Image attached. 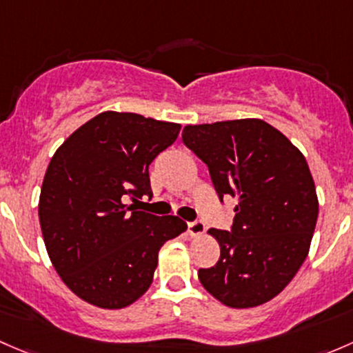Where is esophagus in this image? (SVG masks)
<instances>
[{
	"label": "esophagus",
	"instance_id": "esophagus-1",
	"mask_svg": "<svg viewBox=\"0 0 353 353\" xmlns=\"http://www.w3.org/2000/svg\"><path fill=\"white\" fill-rule=\"evenodd\" d=\"M188 228V232H190L192 236H201L203 231H205V224L202 223V221L195 219V221H190V223L187 224Z\"/></svg>",
	"mask_w": 353,
	"mask_h": 353
}]
</instances>
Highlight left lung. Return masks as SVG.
Masks as SVG:
<instances>
[{
    "mask_svg": "<svg viewBox=\"0 0 353 353\" xmlns=\"http://www.w3.org/2000/svg\"><path fill=\"white\" fill-rule=\"evenodd\" d=\"M181 139L207 165L219 201L238 197L231 231L209 230L221 256L199 281L226 306H260L282 292L310 252L318 197L306 158L260 119L187 125Z\"/></svg>",
    "mask_w": 353,
    "mask_h": 353,
    "instance_id": "1",
    "label": "left lung"
}]
</instances>
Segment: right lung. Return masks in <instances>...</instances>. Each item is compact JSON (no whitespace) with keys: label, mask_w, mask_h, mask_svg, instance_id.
<instances>
[{"label":"right lung","mask_w":353,"mask_h":353,"mask_svg":"<svg viewBox=\"0 0 353 353\" xmlns=\"http://www.w3.org/2000/svg\"><path fill=\"white\" fill-rule=\"evenodd\" d=\"M178 132L180 123L103 112L50 159L39 202L43 243L64 284L86 303L121 310L139 299L159 248L187 230L176 216L125 205L151 197L150 165Z\"/></svg>","instance_id":"right-lung-1"}]
</instances>
